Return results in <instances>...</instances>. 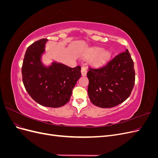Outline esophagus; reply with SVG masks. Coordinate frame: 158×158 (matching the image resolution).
Returning a JSON list of instances; mask_svg holds the SVG:
<instances>
[{
    "instance_id": "obj_1",
    "label": "esophagus",
    "mask_w": 158,
    "mask_h": 158,
    "mask_svg": "<svg viewBox=\"0 0 158 158\" xmlns=\"http://www.w3.org/2000/svg\"><path fill=\"white\" fill-rule=\"evenodd\" d=\"M81 73H82V75L83 76H86L87 74V69L86 67H85V66H82V70H81Z\"/></svg>"
}]
</instances>
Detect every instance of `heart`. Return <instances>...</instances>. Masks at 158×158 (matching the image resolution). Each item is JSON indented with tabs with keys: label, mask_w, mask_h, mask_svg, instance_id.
I'll return each mask as SVG.
<instances>
[{
	"label": "heart",
	"mask_w": 158,
	"mask_h": 158,
	"mask_svg": "<svg viewBox=\"0 0 158 158\" xmlns=\"http://www.w3.org/2000/svg\"><path fill=\"white\" fill-rule=\"evenodd\" d=\"M111 53L109 51H103L100 47H95L91 49L87 54V57L92 58L91 63L95 66H99L104 64L109 59Z\"/></svg>",
	"instance_id": "b5f03b06"
}]
</instances>
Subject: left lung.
Masks as SVG:
<instances>
[{
  "label": "left lung",
  "mask_w": 158,
  "mask_h": 158,
  "mask_svg": "<svg viewBox=\"0 0 158 158\" xmlns=\"http://www.w3.org/2000/svg\"><path fill=\"white\" fill-rule=\"evenodd\" d=\"M88 92L98 107L111 108L130 96L135 82L134 62L128 49L99 69L89 68Z\"/></svg>",
  "instance_id": "left-lung-1"
}]
</instances>
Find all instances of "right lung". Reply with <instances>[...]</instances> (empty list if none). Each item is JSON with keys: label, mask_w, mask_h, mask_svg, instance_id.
Instances as JSON below:
<instances>
[{"label": "right lung", "mask_w": 158, "mask_h": 158, "mask_svg": "<svg viewBox=\"0 0 158 158\" xmlns=\"http://www.w3.org/2000/svg\"><path fill=\"white\" fill-rule=\"evenodd\" d=\"M47 39L35 41L27 47L22 66V81L31 98L43 106L60 107L68 103L81 76V67L70 68L53 63L45 67L41 62Z\"/></svg>", "instance_id": "add662e5"}]
</instances>
